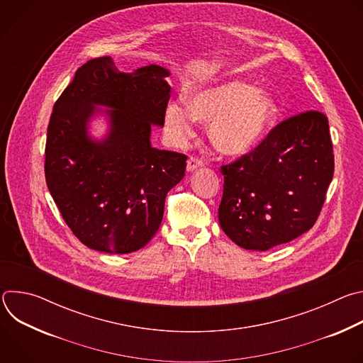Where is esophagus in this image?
<instances>
[{
	"label": "esophagus",
	"instance_id": "34e87169",
	"mask_svg": "<svg viewBox=\"0 0 363 363\" xmlns=\"http://www.w3.org/2000/svg\"><path fill=\"white\" fill-rule=\"evenodd\" d=\"M199 167H202V161L198 160L196 157H191V158L188 160V162H186V169H188L189 172L194 171V169H196V168H199Z\"/></svg>",
	"mask_w": 363,
	"mask_h": 363
}]
</instances>
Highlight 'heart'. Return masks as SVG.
<instances>
[{
	"label": "heart",
	"instance_id": "obj_1",
	"mask_svg": "<svg viewBox=\"0 0 363 363\" xmlns=\"http://www.w3.org/2000/svg\"><path fill=\"white\" fill-rule=\"evenodd\" d=\"M276 112L269 94L241 82H228L196 91L189 106L182 101L171 103L165 123L172 140L182 145L194 135L196 119L210 121L213 145L225 155L238 157L264 139Z\"/></svg>",
	"mask_w": 363,
	"mask_h": 363
}]
</instances>
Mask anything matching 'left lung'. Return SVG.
<instances>
[{"mask_svg": "<svg viewBox=\"0 0 363 363\" xmlns=\"http://www.w3.org/2000/svg\"><path fill=\"white\" fill-rule=\"evenodd\" d=\"M220 171L218 220L235 244L266 251L297 238L318 221L333 178L326 115L306 111L281 121Z\"/></svg>", "mask_w": 363, "mask_h": 363, "instance_id": "1", "label": "left lung"}]
</instances>
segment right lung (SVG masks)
<instances>
[{
  "label": "right lung",
  "mask_w": 363,
  "mask_h": 363,
  "mask_svg": "<svg viewBox=\"0 0 363 363\" xmlns=\"http://www.w3.org/2000/svg\"><path fill=\"white\" fill-rule=\"evenodd\" d=\"M168 70L122 73L109 56L77 69L51 112L44 174L73 234L89 248L126 254L160 230L167 194L184 178L186 155L150 146V125L165 123ZM94 104L118 108L103 144L85 136Z\"/></svg>",
  "instance_id": "right-lung-1"
}]
</instances>
